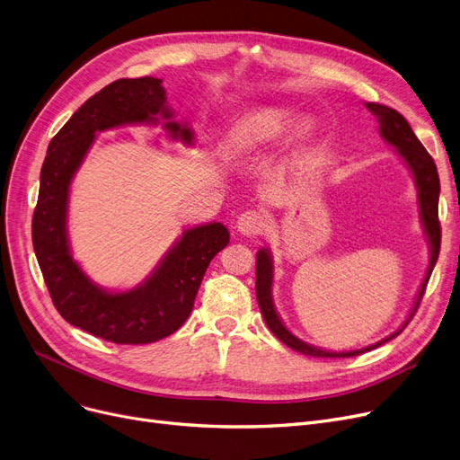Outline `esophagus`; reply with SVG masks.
<instances>
[{
  "mask_svg": "<svg viewBox=\"0 0 460 460\" xmlns=\"http://www.w3.org/2000/svg\"><path fill=\"white\" fill-rule=\"evenodd\" d=\"M236 229L246 236L261 234L265 229V216L257 210H246L236 219Z\"/></svg>",
  "mask_w": 460,
  "mask_h": 460,
  "instance_id": "1",
  "label": "esophagus"
}]
</instances>
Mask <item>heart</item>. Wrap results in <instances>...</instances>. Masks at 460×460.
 Wrapping results in <instances>:
<instances>
[{"mask_svg":"<svg viewBox=\"0 0 460 460\" xmlns=\"http://www.w3.org/2000/svg\"><path fill=\"white\" fill-rule=\"evenodd\" d=\"M291 112L282 107H261L243 118H238L229 129L227 148L233 155H243L263 148L282 135L289 124ZM310 133V124H301L298 137L305 138Z\"/></svg>","mask_w":460,"mask_h":460,"instance_id":"obj_1","label":"heart"}]
</instances>
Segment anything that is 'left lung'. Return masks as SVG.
Wrapping results in <instances>:
<instances>
[{"label": "left lung", "mask_w": 460, "mask_h": 460, "mask_svg": "<svg viewBox=\"0 0 460 460\" xmlns=\"http://www.w3.org/2000/svg\"><path fill=\"white\" fill-rule=\"evenodd\" d=\"M367 109L376 114L377 122H379V135H382L389 145H393L401 155L406 165L410 167L413 181L417 186V199H419V214H421V224L425 229V234L429 238V246H430V263L425 274V279L421 288H419V293L415 296L413 308L408 315V319L404 322V325L398 329L396 332L389 334L387 338H384L382 342L367 346L363 349H353V351H327L322 348L310 346L306 342H303L301 338H296L295 334H291L286 325L279 319L274 303H272V257L269 248H261L257 252V259H255V295H257V303H259V310L263 314L265 323L269 325V329L274 332V336L278 341H282L286 346H289L295 351H301L305 355L310 357H355L361 355L365 351H370L377 346H382L384 342L393 341L394 336L401 334L404 331V327L410 323V319L413 317L415 310L419 308V303L425 295L427 284L430 272L438 261V253H440V238H442V231H440V222H438V199H440V178H438V169L434 159L430 157V154L425 150V146L421 145V141L415 137V133L411 131L410 124L406 122V118L396 112L391 107L385 105H377V103H367Z\"/></svg>", "instance_id": "1"}]
</instances>
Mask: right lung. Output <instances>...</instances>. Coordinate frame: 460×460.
<instances>
[{
    "instance_id": "right-lung-1",
    "label": "right lung",
    "mask_w": 460,
    "mask_h": 460,
    "mask_svg": "<svg viewBox=\"0 0 460 460\" xmlns=\"http://www.w3.org/2000/svg\"><path fill=\"white\" fill-rule=\"evenodd\" d=\"M162 78H119L92 95L49 145L31 222L33 250L50 298L67 323L114 344H150L184 325L203 276L229 244L222 224L186 229L141 286L111 293L93 284L71 255L67 238L69 186L97 131L157 124L172 138L193 145V131L171 122Z\"/></svg>"
}]
</instances>
